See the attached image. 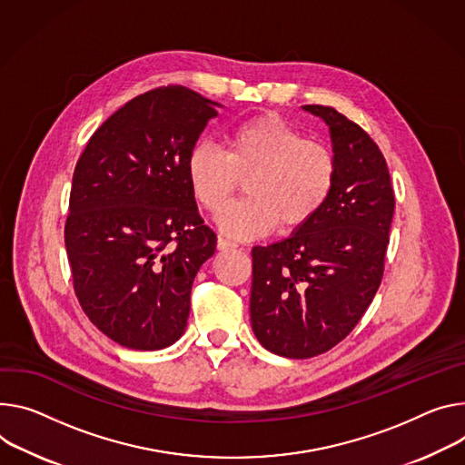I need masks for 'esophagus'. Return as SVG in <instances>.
<instances>
[{
	"mask_svg": "<svg viewBox=\"0 0 465 465\" xmlns=\"http://www.w3.org/2000/svg\"><path fill=\"white\" fill-rule=\"evenodd\" d=\"M217 248H219L221 252H232V250L237 248V244L232 242V241H228V239H224V237H219V239H217Z\"/></svg>",
	"mask_w": 465,
	"mask_h": 465,
	"instance_id": "1",
	"label": "esophagus"
}]
</instances>
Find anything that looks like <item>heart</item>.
<instances>
[{"label": "heart", "mask_w": 465, "mask_h": 465, "mask_svg": "<svg viewBox=\"0 0 465 465\" xmlns=\"http://www.w3.org/2000/svg\"><path fill=\"white\" fill-rule=\"evenodd\" d=\"M196 202L219 213L244 180L246 198L219 215L223 233L256 239L278 224H308L328 202L337 176L333 152L272 113L252 116L226 135V153L207 141L196 143L185 163Z\"/></svg>", "instance_id": "1"}]
</instances>
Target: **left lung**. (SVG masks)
<instances>
[{"instance_id": "1", "label": "left lung", "mask_w": 465, "mask_h": 465, "mask_svg": "<svg viewBox=\"0 0 465 465\" xmlns=\"http://www.w3.org/2000/svg\"><path fill=\"white\" fill-rule=\"evenodd\" d=\"M330 130L333 191L287 239L252 248L250 321L258 341L283 358L319 356L352 331L384 274L395 211L386 159L333 107L302 105Z\"/></svg>"}]
</instances>
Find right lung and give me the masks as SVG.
Instances as JSON below:
<instances>
[{
    "mask_svg": "<svg viewBox=\"0 0 465 465\" xmlns=\"http://www.w3.org/2000/svg\"><path fill=\"white\" fill-rule=\"evenodd\" d=\"M217 105L182 85L144 93L100 125L75 164L64 226L74 291L125 349L180 340L194 276L215 254L185 163Z\"/></svg>",
    "mask_w": 465,
    "mask_h": 465,
    "instance_id": "obj_1",
    "label": "right lung"
}]
</instances>
